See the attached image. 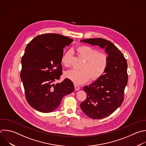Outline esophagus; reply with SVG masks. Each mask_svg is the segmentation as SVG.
<instances>
[{"label":"esophagus","mask_w":146,"mask_h":146,"mask_svg":"<svg viewBox=\"0 0 146 146\" xmlns=\"http://www.w3.org/2000/svg\"><path fill=\"white\" fill-rule=\"evenodd\" d=\"M74 87H75V90L76 91H78V90H79L80 89V87H79V86L76 85V84H75V85H74Z\"/></svg>","instance_id":"1"}]
</instances>
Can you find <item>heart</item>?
<instances>
[{
    "mask_svg": "<svg viewBox=\"0 0 146 146\" xmlns=\"http://www.w3.org/2000/svg\"><path fill=\"white\" fill-rule=\"evenodd\" d=\"M78 54L85 60L81 70H71L65 73V76L76 84H81L88 81L100 78L106 72L108 65V58L104 52L98 51L89 46L82 45L76 47ZM72 51L68 50L63 55L61 62L66 67L71 66Z\"/></svg>",
    "mask_w": 146,
    "mask_h": 146,
    "instance_id": "b5f03b06",
    "label": "heart"
}]
</instances>
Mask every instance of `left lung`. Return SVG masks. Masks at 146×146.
Returning a JSON list of instances; mask_svg holds the SVG:
<instances>
[{
  "label": "left lung",
  "instance_id": "1",
  "mask_svg": "<svg viewBox=\"0 0 146 146\" xmlns=\"http://www.w3.org/2000/svg\"><path fill=\"white\" fill-rule=\"evenodd\" d=\"M91 45L104 49L108 55V65L105 73L83 90L87 98L80 108L88 117L100 119L110 115L124 100V89L127 84V63L123 54L111 42L102 38L83 39Z\"/></svg>",
  "mask_w": 146,
  "mask_h": 146
}]
</instances>
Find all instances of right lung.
Masks as SVG:
<instances>
[{
	"instance_id": "right-lung-1",
	"label": "right lung",
	"mask_w": 146,
	"mask_h": 146,
	"mask_svg": "<svg viewBox=\"0 0 146 146\" xmlns=\"http://www.w3.org/2000/svg\"><path fill=\"white\" fill-rule=\"evenodd\" d=\"M73 40L57 34H44L34 38L26 46L21 79L26 100L36 110L51 112L58 108L64 96L74 91L69 79L54 84L62 75L63 48Z\"/></svg>"
}]
</instances>
